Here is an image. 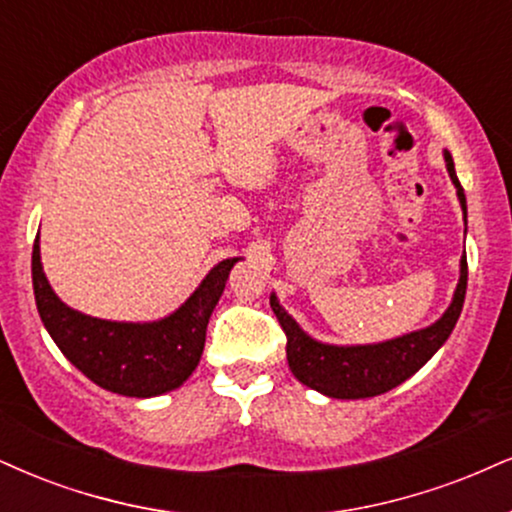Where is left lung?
I'll return each mask as SVG.
<instances>
[{
	"mask_svg": "<svg viewBox=\"0 0 512 512\" xmlns=\"http://www.w3.org/2000/svg\"><path fill=\"white\" fill-rule=\"evenodd\" d=\"M444 159L453 185L458 189L460 206L465 211L468 208L465 192L458 182L449 151H444ZM465 289H468V258L463 256L456 294H453L449 311L441 315L437 323L420 332L403 334L391 342L368 346L320 344L301 332V327L289 318L285 308L277 304L275 296H270V308L287 337V361L296 380L332 399H370V396H380L384 391L399 387L439 351V346L449 339L458 323Z\"/></svg>",
	"mask_w": 512,
	"mask_h": 512,
	"instance_id": "left-lung-1",
	"label": "left lung"
}]
</instances>
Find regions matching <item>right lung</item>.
Masks as SVG:
<instances>
[{"instance_id":"right-lung-1","label":"right lung","mask_w":512,"mask_h":512,"mask_svg":"<svg viewBox=\"0 0 512 512\" xmlns=\"http://www.w3.org/2000/svg\"><path fill=\"white\" fill-rule=\"evenodd\" d=\"M237 258L220 261L197 292L159 323H111L73 311L52 292L33 246L37 311L63 356L99 387L123 396H159L180 387L199 365L206 325Z\"/></svg>"}]
</instances>
